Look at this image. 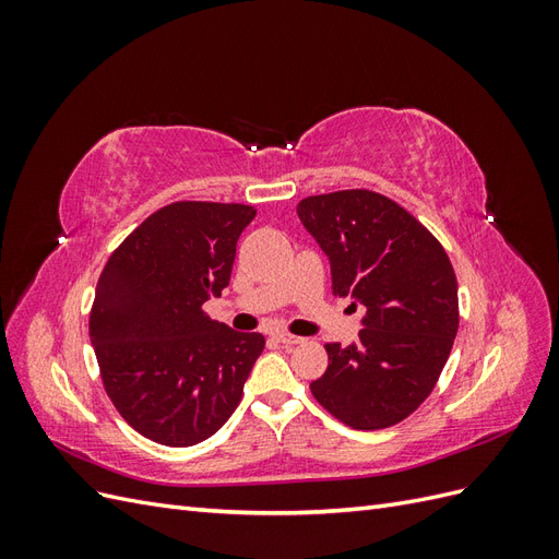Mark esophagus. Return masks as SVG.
<instances>
[{
  "label": "esophagus",
  "instance_id": "34e87169",
  "mask_svg": "<svg viewBox=\"0 0 559 559\" xmlns=\"http://www.w3.org/2000/svg\"><path fill=\"white\" fill-rule=\"evenodd\" d=\"M275 341H277L280 345H286V347H294V345H300V343H306V337H300V335H292V333H275Z\"/></svg>",
  "mask_w": 559,
  "mask_h": 559
}]
</instances>
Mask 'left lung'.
<instances>
[{"mask_svg": "<svg viewBox=\"0 0 559 559\" xmlns=\"http://www.w3.org/2000/svg\"><path fill=\"white\" fill-rule=\"evenodd\" d=\"M296 212L331 261L333 294L366 306L359 341L326 345L312 396L352 429L394 427L431 394L460 329L448 253L411 212L366 189L310 195Z\"/></svg>", "mask_w": 559, "mask_h": 559, "instance_id": "8db88e82", "label": "left lung"}]
</instances>
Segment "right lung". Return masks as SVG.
Listing matches in <instances>:
<instances>
[{
  "label": "right lung",
  "mask_w": 559,
  "mask_h": 559,
  "mask_svg": "<svg viewBox=\"0 0 559 559\" xmlns=\"http://www.w3.org/2000/svg\"><path fill=\"white\" fill-rule=\"evenodd\" d=\"M257 216L238 202H173L118 247L99 275L91 343L116 411L170 448L205 441L238 408L261 333L202 310L230 282L235 247Z\"/></svg>",
  "instance_id": "obj_1"
}]
</instances>
